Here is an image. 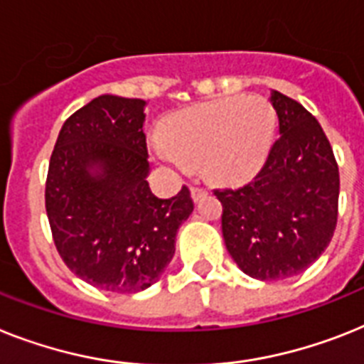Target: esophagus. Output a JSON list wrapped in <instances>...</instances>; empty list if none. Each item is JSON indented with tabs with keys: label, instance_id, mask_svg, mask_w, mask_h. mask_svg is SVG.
Listing matches in <instances>:
<instances>
[{
	"label": "esophagus",
	"instance_id": "1",
	"mask_svg": "<svg viewBox=\"0 0 364 364\" xmlns=\"http://www.w3.org/2000/svg\"><path fill=\"white\" fill-rule=\"evenodd\" d=\"M206 193H208V191L204 188H200V186H193V188H191V199H193L195 203H199L203 197H206Z\"/></svg>",
	"mask_w": 364,
	"mask_h": 364
}]
</instances>
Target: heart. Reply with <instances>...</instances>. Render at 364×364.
Instances as JSON below:
<instances>
[{
    "mask_svg": "<svg viewBox=\"0 0 364 364\" xmlns=\"http://www.w3.org/2000/svg\"><path fill=\"white\" fill-rule=\"evenodd\" d=\"M275 119L255 96H229L178 111L165 122L150 152L164 167L186 175L203 160L204 173L221 182L253 176L272 149Z\"/></svg>",
    "mask_w": 364,
    "mask_h": 364,
    "instance_id": "obj_1",
    "label": "heart"
}]
</instances>
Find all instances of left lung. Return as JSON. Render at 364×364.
I'll return each mask as SVG.
<instances>
[{"label":"left lung","instance_id":"obj_1","mask_svg":"<svg viewBox=\"0 0 364 364\" xmlns=\"http://www.w3.org/2000/svg\"><path fill=\"white\" fill-rule=\"evenodd\" d=\"M279 139L249 184L215 189L227 251L249 277L279 281L305 272L337 227L338 165L320 122L272 91Z\"/></svg>","mask_w":364,"mask_h":364}]
</instances>
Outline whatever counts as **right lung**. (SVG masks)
I'll return each mask as SVG.
<instances>
[{"label":"right lung","mask_w":364,"mask_h":364,"mask_svg":"<svg viewBox=\"0 0 364 364\" xmlns=\"http://www.w3.org/2000/svg\"><path fill=\"white\" fill-rule=\"evenodd\" d=\"M145 100L102 95L63 124L50 158L46 214L72 273L107 292L154 284L193 212L189 189L158 199L149 188Z\"/></svg>","instance_id":"add662e5"}]
</instances>
